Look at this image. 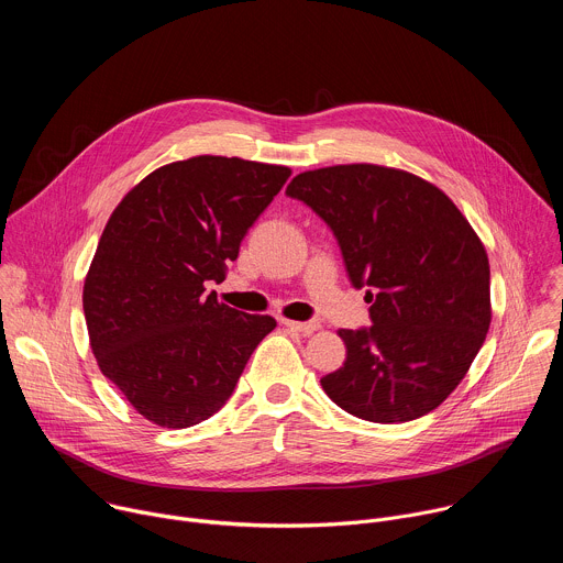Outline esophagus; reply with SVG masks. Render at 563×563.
<instances>
[{
    "instance_id": "34e87169",
    "label": "esophagus",
    "mask_w": 563,
    "mask_h": 563,
    "mask_svg": "<svg viewBox=\"0 0 563 563\" xmlns=\"http://www.w3.org/2000/svg\"><path fill=\"white\" fill-rule=\"evenodd\" d=\"M280 323L287 328V330H294V332H298V334H302V336H309V334H313L320 325L316 323V320H305V323H300V320H287V318H283Z\"/></svg>"
}]
</instances>
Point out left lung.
Here are the masks:
<instances>
[{
    "mask_svg": "<svg viewBox=\"0 0 563 563\" xmlns=\"http://www.w3.org/2000/svg\"><path fill=\"white\" fill-rule=\"evenodd\" d=\"M323 220L372 325L339 330L347 358L320 378L345 412L406 423L439 408L490 328V265L478 235L434 185L378 165L298 174L287 191Z\"/></svg>",
    "mask_w": 563,
    "mask_h": 563,
    "instance_id": "obj_1",
    "label": "left lung"
}]
</instances>
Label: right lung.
Segmentation results:
<instances>
[{
	"instance_id": "right-lung-1",
	"label": "right lung",
	"mask_w": 563,
	"mask_h": 563,
	"mask_svg": "<svg viewBox=\"0 0 563 563\" xmlns=\"http://www.w3.org/2000/svg\"><path fill=\"white\" fill-rule=\"evenodd\" d=\"M291 172L198 155L148 174L111 213L85 280V316L102 374L148 421L191 428L213 417L276 328L218 302L250 227Z\"/></svg>"
}]
</instances>
